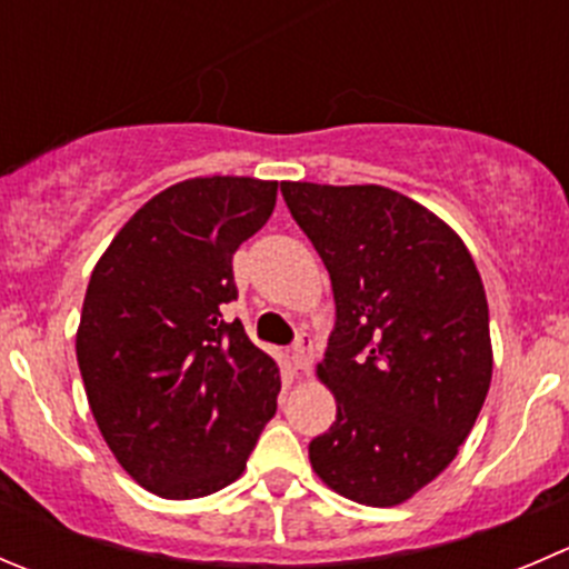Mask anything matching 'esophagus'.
<instances>
[{"instance_id": "esophagus-1", "label": "esophagus", "mask_w": 569, "mask_h": 569, "mask_svg": "<svg viewBox=\"0 0 569 569\" xmlns=\"http://www.w3.org/2000/svg\"><path fill=\"white\" fill-rule=\"evenodd\" d=\"M291 361H295L297 369L302 372H311V363H313V339L308 333L297 336V345L291 350Z\"/></svg>"}]
</instances>
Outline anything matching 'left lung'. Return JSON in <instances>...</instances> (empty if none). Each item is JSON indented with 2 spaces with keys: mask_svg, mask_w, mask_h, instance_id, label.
<instances>
[{
  "mask_svg": "<svg viewBox=\"0 0 569 569\" xmlns=\"http://www.w3.org/2000/svg\"><path fill=\"white\" fill-rule=\"evenodd\" d=\"M330 274L336 328L317 375L336 422L308 445L341 498L400 506L459 453L492 380L481 274L448 222L386 186L280 183Z\"/></svg>",
  "mask_w": 569,
  "mask_h": 569,
  "instance_id": "obj_1",
  "label": "left lung"
}]
</instances>
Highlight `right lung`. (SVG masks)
Returning a JSON list of instances; mask_svg holds the SVG:
<instances>
[{"label":"right lung","instance_id":"add662e5","mask_svg":"<svg viewBox=\"0 0 569 569\" xmlns=\"http://www.w3.org/2000/svg\"><path fill=\"white\" fill-rule=\"evenodd\" d=\"M278 180L191 178L138 208L93 267L77 363L127 476L194 500L244 472L274 417L280 369L239 319L233 252L267 224Z\"/></svg>","mask_w":569,"mask_h":569}]
</instances>
